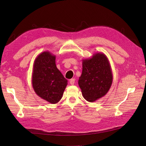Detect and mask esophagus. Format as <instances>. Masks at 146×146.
I'll list each match as a JSON object with an SVG mask.
<instances>
[{
	"label": "esophagus",
	"mask_w": 146,
	"mask_h": 146,
	"mask_svg": "<svg viewBox=\"0 0 146 146\" xmlns=\"http://www.w3.org/2000/svg\"><path fill=\"white\" fill-rule=\"evenodd\" d=\"M69 83H70V84H71V85L74 84V83H75V79L74 78H72V79L70 80H69Z\"/></svg>",
	"instance_id": "34e87169"
}]
</instances>
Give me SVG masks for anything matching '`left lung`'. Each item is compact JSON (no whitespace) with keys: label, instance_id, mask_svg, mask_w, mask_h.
I'll use <instances>...</instances> for the list:
<instances>
[{"label":"left lung","instance_id":"obj_1","mask_svg":"<svg viewBox=\"0 0 146 146\" xmlns=\"http://www.w3.org/2000/svg\"><path fill=\"white\" fill-rule=\"evenodd\" d=\"M82 74L78 85L84 99L94 102L108 93L113 81L109 60L102 52H97L89 58L82 60Z\"/></svg>","mask_w":146,"mask_h":146}]
</instances>
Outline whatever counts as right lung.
Returning a JSON list of instances; mask_svg holds the SVG:
<instances>
[{
  "label": "right lung",
  "mask_w": 146,
  "mask_h": 146,
  "mask_svg": "<svg viewBox=\"0 0 146 146\" xmlns=\"http://www.w3.org/2000/svg\"><path fill=\"white\" fill-rule=\"evenodd\" d=\"M32 84L38 97L51 104H56L63 97L68 80L57 69L56 56L44 51L35 59Z\"/></svg>",
  "instance_id": "add662e5"
}]
</instances>
